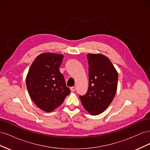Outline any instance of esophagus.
<instances>
[{"instance_id": "esophagus-1", "label": "esophagus", "mask_w": 150, "mask_h": 150, "mask_svg": "<svg viewBox=\"0 0 150 150\" xmlns=\"http://www.w3.org/2000/svg\"><path fill=\"white\" fill-rule=\"evenodd\" d=\"M76 86H72V87H71V91H76Z\"/></svg>"}]
</instances>
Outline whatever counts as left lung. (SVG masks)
<instances>
[{"label": "left lung", "mask_w": 150, "mask_h": 150, "mask_svg": "<svg viewBox=\"0 0 150 150\" xmlns=\"http://www.w3.org/2000/svg\"><path fill=\"white\" fill-rule=\"evenodd\" d=\"M89 88L80 96L85 110L98 115L110 105L117 91L118 75L110 59L101 54H88Z\"/></svg>", "instance_id": "left-lung-1"}]
</instances>
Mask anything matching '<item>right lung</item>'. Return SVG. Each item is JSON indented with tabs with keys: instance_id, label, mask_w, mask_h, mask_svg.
I'll use <instances>...</instances> for the list:
<instances>
[{
	"instance_id": "1",
	"label": "right lung",
	"mask_w": 150,
	"mask_h": 150,
	"mask_svg": "<svg viewBox=\"0 0 150 150\" xmlns=\"http://www.w3.org/2000/svg\"><path fill=\"white\" fill-rule=\"evenodd\" d=\"M64 56L52 52L40 54L35 59L26 76V86L33 102L40 110L51 112L70 93L59 71Z\"/></svg>"
}]
</instances>
